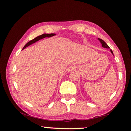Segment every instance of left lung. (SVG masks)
<instances>
[{"label": "left lung", "instance_id": "obj_1", "mask_svg": "<svg viewBox=\"0 0 131 131\" xmlns=\"http://www.w3.org/2000/svg\"><path fill=\"white\" fill-rule=\"evenodd\" d=\"M99 39L100 41L101 42V43H102V46H103V47L105 48H109V46L107 45V44L106 43H105L103 40H102V39ZM111 52H112L113 54V52L112 50H111Z\"/></svg>", "mask_w": 131, "mask_h": 131}]
</instances>
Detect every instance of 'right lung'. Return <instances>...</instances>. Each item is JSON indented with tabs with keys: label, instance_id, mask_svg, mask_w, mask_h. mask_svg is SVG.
Instances as JSON below:
<instances>
[{
	"label": "right lung",
	"instance_id": "1",
	"mask_svg": "<svg viewBox=\"0 0 131 131\" xmlns=\"http://www.w3.org/2000/svg\"><path fill=\"white\" fill-rule=\"evenodd\" d=\"M54 35H55V34H53V33H51V34H45H45H43V35L39 36L36 37V38L33 39V40H30L28 43H27L26 45L24 46V48H23V49H24V48H26V47H27L28 46L30 45H31L32 43H35L36 42H37V41L40 40V39H43V38H45V37H51V36H54Z\"/></svg>",
	"mask_w": 131,
	"mask_h": 131
}]
</instances>
